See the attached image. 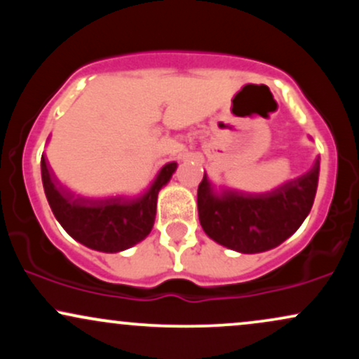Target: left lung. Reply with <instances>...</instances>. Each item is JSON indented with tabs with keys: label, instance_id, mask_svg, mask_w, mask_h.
<instances>
[{
	"label": "left lung",
	"instance_id": "left-lung-1",
	"mask_svg": "<svg viewBox=\"0 0 359 359\" xmlns=\"http://www.w3.org/2000/svg\"><path fill=\"white\" fill-rule=\"evenodd\" d=\"M319 180V160L306 175L269 194L224 192L214 196L208 179L197 189L199 221L222 246L259 253L278 246L300 228L311 212Z\"/></svg>",
	"mask_w": 359,
	"mask_h": 359
}]
</instances>
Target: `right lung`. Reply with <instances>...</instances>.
Listing matches in <instances>:
<instances>
[{
	"label": "right lung",
	"mask_w": 359,
	"mask_h": 359,
	"mask_svg": "<svg viewBox=\"0 0 359 359\" xmlns=\"http://www.w3.org/2000/svg\"><path fill=\"white\" fill-rule=\"evenodd\" d=\"M167 163L145 196L140 199L93 201L76 197L57 182L42 155V182L53 216L74 240L88 248L116 253L137 245L150 234L156 214V196L175 172Z\"/></svg>",
	"instance_id": "1"
}]
</instances>
